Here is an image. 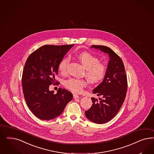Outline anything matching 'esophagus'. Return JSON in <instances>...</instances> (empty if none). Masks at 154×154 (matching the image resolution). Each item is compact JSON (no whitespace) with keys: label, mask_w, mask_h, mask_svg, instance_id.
<instances>
[{"label":"esophagus","mask_w":154,"mask_h":154,"mask_svg":"<svg viewBox=\"0 0 154 154\" xmlns=\"http://www.w3.org/2000/svg\"><path fill=\"white\" fill-rule=\"evenodd\" d=\"M73 97H74V99H77V98H79V96L77 94H73Z\"/></svg>","instance_id":"34e87169"}]
</instances>
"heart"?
<instances>
[{"label":"heart","mask_w":154,"mask_h":154,"mask_svg":"<svg viewBox=\"0 0 154 154\" xmlns=\"http://www.w3.org/2000/svg\"><path fill=\"white\" fill-rule=\"evenodd\" d=\"M76 57L85 69V75L89 82L97 83L104 79L106 74V67L102 63L99 62V60L97 57L87 52L80 53ZM69 61V57H65L61 60L58 66V69L61 73H66ZM64 85L67 88L72 92L80 93L86 85V82L85 80L72 78L66 80Z\"/></svg>","instance_id":"b5f03b06"}]
</instances>
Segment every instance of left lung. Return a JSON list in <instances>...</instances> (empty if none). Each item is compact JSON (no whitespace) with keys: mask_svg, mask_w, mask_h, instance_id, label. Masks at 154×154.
Segmentation results:
<instances>
[{"mask_svg":"<svg viewBox=\"0 0 154 154\" xmlns=\"http://www.w3.org/2000/svg\"><path fill=\"white\" fill-rule=\"evenodd\" d=\"M91 48L100 50L109 57L104 79L92 91L101 98L91 97L92 105L85 112L88 119L101 124L111 120L119 112L126 94L127 78L122 60L110 48L103 45H92Z\"/></svg>","mask_w":154,"mask_h":154,"instance_id":"8db88e82","label":"left lung"}]
</instances>
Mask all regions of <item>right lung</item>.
Listing matches in <instances>:
<instances>
[{
    "label": "right lung",
    "instance_id": "1",
    "mask_svg": "<svg viewBox=\"0 0 154 154\" xmlns=\"http://www.w3.org/2000/svg\"><path fill=\"white\" fill-rule=\"evenodd\" d=\"M74 45H44L28 57L23 71L22 85L26 104L37 118L54 119L72 99L69 91L59 88L54 94L49 85L55 82L60 62Z\"/></svg>",
    "mask_w": 154,
    "mask_h": 154
}]
</instances>
